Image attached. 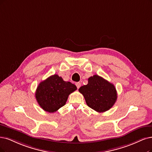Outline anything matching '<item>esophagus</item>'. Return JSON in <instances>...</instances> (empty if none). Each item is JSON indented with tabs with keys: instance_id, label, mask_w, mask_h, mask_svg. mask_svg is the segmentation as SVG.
<instances>
[{
	"instance_id": "1",
	"label": "esophagus",
	"mask_w": 152,
	"mask_h": 152,
	"mask_svg": "<svg viewBox=\"0 0 152 152\" xmlns=\"http://www.w3.org/2000/svg\"><path fill=\"white\" fill-rule=\"evenodd\" d=\"M76 86H77V89H79L80 88V86H81V83H76Z\"/></svg>"
}]
</instances>
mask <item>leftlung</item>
<instances>
[{
  "instance_id": "8db88e82",
  "label": "left lung",
  "mask_w": 152,
  "mask_h": 152,
  "mask_svg": "<svg viewBox=\"0 0 152 152\" xmlns=\"http://www.w3.org/2000/svg\"><path fill=\"white\" fill-rule=\"evenodd\" d=\"M89 108L97 112L109 110L117 99V92L113 84L98 75L88 78V83L80 88Z\"/></svg>"
}]
</instances>
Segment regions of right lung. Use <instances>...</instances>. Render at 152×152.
<instances>
[{
	"label": "right lung",
	"mask_w": 152,
	"mask_h": 152,
	"mask_svg": "<svg viewBox=\"0 0 152 152\" xmlns=\"http://www.w3.org/2000/svg\"><path fill=\"white\" fill-rule=\"evenodd\" d=\"M76 89L74 84L64 81L58 75H54L39 83L36 98L44 111L53 113L66 104L69 95Z\"/></svg>",
	"instance_id": "obj_1"
}]
</instances>
